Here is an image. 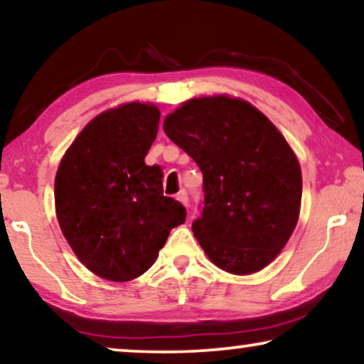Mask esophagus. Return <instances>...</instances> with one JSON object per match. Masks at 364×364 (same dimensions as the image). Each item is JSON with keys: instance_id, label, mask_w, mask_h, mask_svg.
Instances as JSON below:
<instances>
[{"instance_id": "esophagus-1", "label": "esophagus", "mask_w": 364, "mask_h": 364, "mask_svg": "<svg viewBox=\"0 0 364 364\" xmlns=\"http://www.w3.org/2000/svg\"><path fill=\"white\" fill-rule=\"evenodd\" d=\"M177 200L181 202V203H183V205H186V207H188V193L186 191L178 192L177 193Z\"/></svg>"}]
</instances>
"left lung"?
Instances as JSON below:
<instances>
[{
    "mask_svg": "<svg viewBox=\"0 0 364 364\" xmlns=\"http://www.w3.org/2000/svg\"><path fill=\"white\" fill-rule=\"evenodd\" d=\"M164 131L203 176L192 230L208 258L235 275L267 267L300 213L301 171L285 137L252 104L225 96L186 102Z\"/></svg>",
    "mask_w": 364,
    "mask_h": 364,
    "instance_id": "obj_1",
    "label": "left lung"
}]
</instances>
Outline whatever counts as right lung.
Masks as SVG:
<instances>
[{"label":"right lung","instance_id":"right-lung-1","mask_svg":"<svg viewBox=\"0 0 364 364\" xmlns=\"http://www.w3.org/2000/svg\"><path fill=\"white\" fill-rule=\"evenodd\" d=\"M161 112L141 102L99 114L68 149L56 173L59 227L79 260L112 282L141 277L187 210L146 166Z\"/></svg>","mask_w":364,"mask_h":364}]
</instances>
